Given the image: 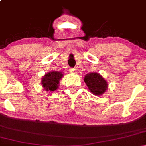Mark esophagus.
I'll return each mask as SVG.
<instances>
[{"instance_id": "34e87169", "label": "esophagus", "mask_w": 146, "mask_h": 146, "mask_svg": "<svg viewBox=\"0 0 146 146\" xmlns=\"http://www.w3.org/2000/svg\"><path fill=\"white\" fill-rule=\"evenodd\" d=\"M69 73H76V69H75V68H70Z\"/></svg>"}]
</instances>
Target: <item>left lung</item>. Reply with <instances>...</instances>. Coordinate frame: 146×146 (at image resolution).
Listing matches in <instances>:
<instances>
[{"label": "left lung", "mask_w": 146, "mask_h": 146, "mask_svg": "<svg viewBox=\"0 0 146 146\" xmlns=\"http://www.w3.org/2000/svg\"><path fill=\"white\" fill-rule=\"evenodd\" d=\"M85 83L86 84L90 91L95 95L104 94L108 88V83L98 73H90L85 75Z\"/></svg>", "instance_id": "1"}]
</instances>
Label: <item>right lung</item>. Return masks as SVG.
Returning a JSON list of instances; mask_svg holds the SVG:
<instances>
[{
  "label": "right lung",
  "instance_id": "add662e5",
  "mask_svg": "<svg viewBox=\"0 0 146 146\" xmlns=\"http://www.w3.org/2000/svg\"><path fill=\"white\" fill-rule=\"evenodd\" d=\"M63 73L61 71H50L45 74L42 79V85L45 90H56L59 86V82L63 77Z\"/></svg>",
  "mask_w": 146,
  "mask_h": 146
}]
</instances>
